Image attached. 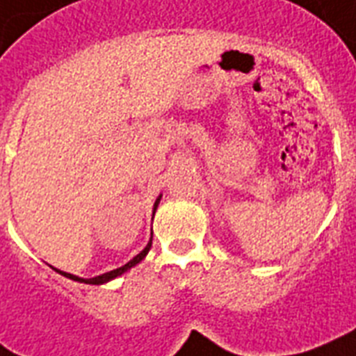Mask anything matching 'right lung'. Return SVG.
<instances>
[{
    "label": "right lung",
    "mask_w": 356,
    "mask_h": 356,
    "mask_svg": "<svg viewBox=\"0 0 356 356\" xmlns=\"http://www.w3.org/2000/svg\"><path fill=\"white\" fill-rule=\"evenodd\" d=\"M158 204H160V198L156 200V204H154V209H156V207H158ZM149 249H151V242L147 243V248L143 249V251L140 252V254H136V257L132 258L131 262H129V264H125V266H123V267H118V269H114V271L104 273V275H99V277L89 278V280H85V278H79V277H74V275H70V273H65V271H58V269H56V271L60 273V275H63V277L70 278V280H76V282H85V284H92V286H98V284H105V282H108V280H113V278L120 277V275H123V273L127 271V269H131V267H134V266H136V264H140V262H142L143 258H145V254H147V252H149Z\"/></svg>",
    "instance_id": "add662e5"
}]
</instances>
